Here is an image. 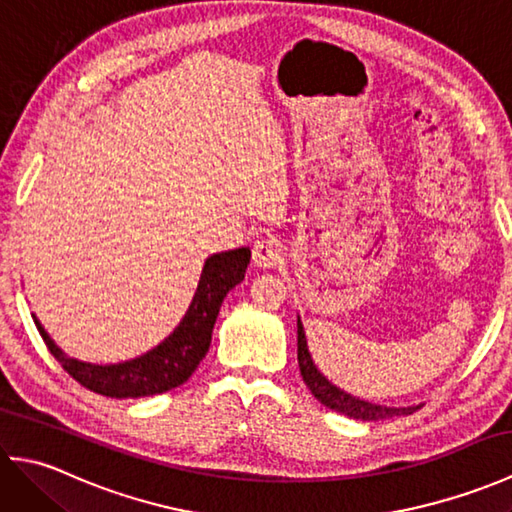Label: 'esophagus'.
Wrapping results in <instances>:
<instances>
[{
  "label": "esophagus",
  "instance_id": "obj_1",
  "mask_svg": "<svg viewBox=\"0 0 512 512\" xmlns=\"http://www.w3.org/2000/svg\"><path fill=\"white\" fill-rule=\"evenodd\" d=\"M253 262L259 268H275L284 262V244L275 237H262L257 239L253 246Z\"/></svg>",
  "mask_w": 512,
  "mask_h": 512
}]
</instances>
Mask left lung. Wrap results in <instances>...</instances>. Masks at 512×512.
Here are the masks:
<instances>
[{"label": "left lung", "mask_w": 512, "mask_h": 512, "mask_svg": "<svg viewBox=\"0 0 512 512\" xmlns=\"http://www.w3.org/2000/svg\"><path fill=\"white\" fill-rule=\"evenodd\" d=\"M297 358H299V369H301L303 383L308 385V389L312 391V396L317 398L321 405H325L332 411H339L347 418H354V420H385V418H394V416H409V413H413L420 407V405H416V407L374 405V402H367V400H361L356 396H350L347 391L332 385L330 380L319 372V367L314 365V361H312L301 319H297Z\"/></svg>", "instance_id": "obj_1"}]
</instances>
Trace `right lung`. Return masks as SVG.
Segmentation results:
<instances>
[{
	"label": "right lung",
	"mask_w": 512,
	"mask_h": 512,
	"mask_svg": "<svg viewBox=\"0 0 512 512\" xmlns=\"http://www.w3.org/2000/svg\"><path fill=\"white\" fill-rule=\"evenodd\" d=\"M250 262V248L215 253L204 262L198 290L180 325L165 341L147 354L116 365H92L65 354L35 319L37 330L50 354L76 383L107 398H145L187 383L202 358L209 352L211 334L222 301L237 284H242Z\"/></svg>",
	"instance_id": "1"
}]
</instances>
